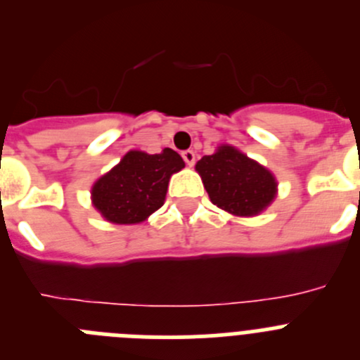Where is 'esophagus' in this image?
I'll use <instances>...</instances> for the list:
<instances>
[{
    "instance_id": "1",
    "label": "esophagus",
    "mask_w": 360,
    "mask_h": 360,
    "mask_svg": "<svg viewBox=\"0 0 360 360\" xmlns=\"http://www.w3.org/2000/svg\"><path fill=\"white\" fill-rule=\"evenodd\" d=\"M182 158L186 160L187 165H193V164H195V160H196V155H195V151H193V149H187V151L182 153Z\"/></svg>"
}]
</instances>
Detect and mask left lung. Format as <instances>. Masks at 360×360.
Listing matches in <instances>:
<instances>
[{
    "instance_id": "8db88e82",
    "label": "left lung",
    "mask_w": 360,
    "mask_h": 360,
    "mask_svg": "<svg viewBox=\"0 0 360 360\" xmlns=\"http://www.w3.org/2000/svg\"><path fill=\"white\" fill-rule=\"evenodd\" d=\"M196 171L211 202L234 216L259 214L278 193L274 174L227 144L202 157Z\"/></svg>"
}]
</instances>
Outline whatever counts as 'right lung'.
I'll use <instances>...</instances> for the list:
<instances>
[{"label":"right lung","mask_w":360,"mask_h":360,"mask_svg":"<svg viewBox=\"0 0 360 360\" xmlns=\"http://www.w3.org/2000/svg\"><path fill=\"white\" fill-rule=\"evenodd\" d=\"M182 157L165 148L158 155L129 151L91 187V202L111 224H141L164 205L173 173L184 169Z\"/></svg>","instance_id":"1"}]
</instances>
